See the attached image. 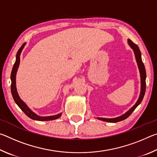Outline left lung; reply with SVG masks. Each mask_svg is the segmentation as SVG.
<instances>
[{
  "instance_id": "8db88e82",
  "label": "left lung",
  "mask_w": 157,
  "mask_h": 157,
  "mask_svg": "<svg viewBox=\"0 0 157 157\" xmlns=\"http://www.w3.org/2000/svg\"><path fill=\"white\" fill-rule=\"evenodd\" d=\"M128 43L130 46H131L132 48L134 50V54H135V57H136V62L138 63V66H139V71H140V82H141V91H140V94L139 100H138L137 102L134 105V107H132L130 109L127 111V113H125L124 115L121 116L120 117H117V118H98L99 120H101L102 121H106V122H109V123H117V122H120L121 121H123L124 119H126L127 118L131 115L132 113L135 110L138 105L140 104V102H142V100L143 99V97L145 95V89H146V82H145V78H146V71H145V68L144 66V63L142 62V59H141V53H140V50L138 47L137 45L135 44L134 42L130 40V39H128Z\"/></svg>"
}]
</instances>
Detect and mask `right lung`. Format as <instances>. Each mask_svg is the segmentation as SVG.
I'll list each match as a JSON object with an SVG mask.
<instances>
[{"mask_svg": "<svg viewBox=\"0 0 157 157\" xmlns=\"http://www.w3.org/2000/svg\"><path fill=\"white\" fill-rule=\"evenodd\" d=\"M25 45V43L23 44L22 46H21L19 50H18L17 54V58H16V62L13 66L12 73H11V80H12V84H11V91H12V97L14 98L15 102L17 103V105L20 107V109L22 110L23 112L25 113V115H27L29 118L33 119V120L35 121H52L55 120L58 118L62 116V113H59L57 115L55 116H47V117H41L37 116L36 114L33 112L28 107V106L26 105L24 102L21 100V98H19L18 95V93L17 91V88H16V74H17V71L18 70V66H19L20 63V55L21 52L22 51L23 48H24Z\"/></svg>", "mask_w": 157, "mask_h": 157, "instance_id": "add662e5", "label": "right lung"}]
</instances>
